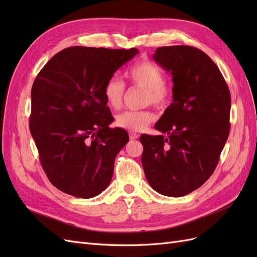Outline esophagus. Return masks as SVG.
<instances>
[{
    "mask_svg": "<svg viewBox=\"0 0 257 257\" xmlns=\"http://www.w3.org/2000/svg\"><path fill=\"white\" fill-rule=\"evenodd\" d=\"M130 139H137L138 138V134L134 133V132H130Z\"/></svg>",
    "mask_w": 257,
    "mask_h": 257,
    "instance_id": "1",
    "label": "esophagus"
}]
</instances>
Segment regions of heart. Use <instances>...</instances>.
I'll return each instance as SVG.
<instances>
[{
    "label": "heart",
    "instance_id": "1",
    "mask_svg": "<svg viewBox=\"0 0 257 257\" xmlns=\"http://www.w3.org/2000/svg\"><path fill=\"white\" fill-rule=\"evenodd\" d=\"M126 78L135 85L146 90L145 100L147 104L164 107L172 96V92L164 82V74L150 61H143L132 66L125 73ZM124 83L112 77L104 85V97L107 105L119 109L123 103ZM155 119L151 110H127L116 115V126L131 132H139L149 125Z\"/></svg>",
    "mask_w": 257,
    "mask_h": 257
}]
</instances>
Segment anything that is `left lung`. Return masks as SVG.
Wrapping results in <instances>:
<instances>
[{
    "mask_svg": "<svg viewBox=\"0 0 257 257\" xmlns=\"http://www.w3.org/2000/svg\"><path fill=\"white\" fill-rule=\"evenodd\" d=\"M153 60L173 77V103L142 135V163L151 188L181 197L200 188L214 172L229 134L230 94L219 67L191 46L155 50Z\"/></svg>",
    "mask_w": 257,
    "mask_h": 257,
    "instance_id": "1",
    "label": "left lung"
}]
</instances>
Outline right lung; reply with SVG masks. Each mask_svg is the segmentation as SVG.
Listing matches in <instances>:
<instances>
[{
    "mask_svg": "<svg viewBox=\"0 0 257 257\" xmlns=\"http://www.w3.org/2000/svg\"><path fill=\"white\" fill-rule=\"evenodd\" d=\"M138 52L74 46L38 73L31 90L30 132L46 175L60 191L92 198L109 185L128 134L109 127L113 116L104 85Z\"/></svg>",
    "mask_w": 257,
    "mask_h": 257,
    "instance_id": "add662e5",
    "label": "right lung"
}]
</instances>
